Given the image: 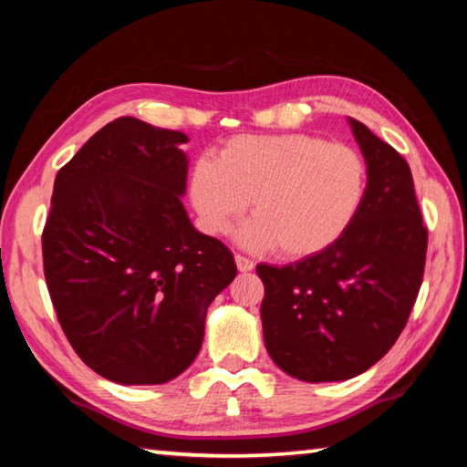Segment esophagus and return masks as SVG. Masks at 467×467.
<instances>
[{"mask_svg":"<svg viewBox=\"0 0 467 467\" xmlns=\"http://www.w3.org/2000/svg\"><path fill=\"white\" fill-rule=\"evenodd\" d=\"M234 262H236V267H239V272H251L253 267H255V264H253L249 257L241 255V253H236V255H234Z\"/></svg>","mask_w":467,"mask_h":467,"instance_id":"1","label":"esophagus"}]
</instances>
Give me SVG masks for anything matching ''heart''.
Here are the masks:
<instances>
[{
	"instance_id": "b5f03b06",
	"label": "heart",
	"mask_w": 467,
	"mask_h": 467,
	"mask_svg": "<svg viewBox=\"0 0 467 467\" xmlns=\"http://www.w3.org/2000/svg\"><path fill=\"white\" fill-rule=\"evenodd\" d=\"M367 164L357 150L326 138L239 136L220 158H200L189 195L200 223L223 234L251 200L255 218L243 226L247 247H274L284 257H306L336 243L365 197Z\"/></svg>"
}]
</instances>
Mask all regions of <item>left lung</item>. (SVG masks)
Masks as SVG:
<instances>
[{"label":"left lung","mask_w":467,"mask_h":467,"mask_svg":"<svg viewBox=\"0 0 467 467\" xmlns=\"http://www.w3.org/2000/svg\"><path fill=\"white\" fill-rule=\"evenodd\" d=\"M348 121L367 162L357 216L319 253L257 265L267 352L309 383L346 381L389 352L412 313L429 244L408 162L365 123Z\"/></svg>","instance_id":"left-lung-1"}]
</instances>
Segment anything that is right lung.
I'll return each instance as SVG.
<instances>
[{
  "label": "right lung",
  "instance_id": "add662e5",
  "mask_svg": "<svg viewBox=\"0 0 467 467\" xmlns=\"http://www.w3.org/2000/svg\"><path fill=\"white\" fill-rule=\"evenodd\" d=\"M181 131L119 117L55 177L43 267L59 326L94 373L121 385L179 377L205 311L234 280L233 253L181 203Z\"/></svg>",
  "mask_w": 467,
  "mask_h": 467
}]
</instances>
